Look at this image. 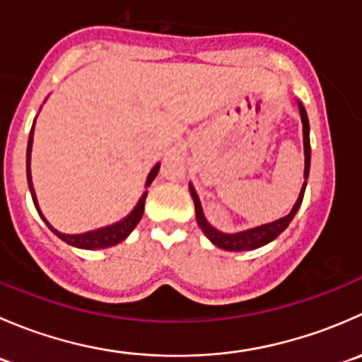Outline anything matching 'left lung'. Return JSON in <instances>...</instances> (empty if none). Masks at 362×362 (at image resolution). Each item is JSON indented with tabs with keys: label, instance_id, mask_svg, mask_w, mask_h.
Returning <instances> with one entry per match:
<instances>
[{
	"label": "left lung",
	"instance_id": "obj_1",
	"mask_svg": "<svg viewBox=\"0 0 362 362\" xmlns=\"http://www.w3.org/2000/svg\"><path fill=\"white\" fill-rule=\"evenodd\" d=\"M298 105H299V113H301V122H303V144H305V178H308V173H310V124H308V115H306L305 107H303L301 103H298ZM305 187H306V182H305V185H303L301 192H299V198L293 206V210H291V214L286 215L284 218H279V221L272 222V224H264V226H259V228L236 233V235H226V233L217 231V229L211 228V226L208 224V221L204 218V215H203L202 203H199L198 194H196L194 187H192V185H189V189H191V196H192V199H194L196 218H198L199 228L203 229V233L208 236V240H210L214 245H217L218 249L231 250V252L254 250V249H259V247L266 245V243H269L272 240H275L276 236H279L280 233H282L284 229L291 224V221L294 218L296 211H298V208L301 206L303 196H305Z\"/></svg>",
	"mask_w": 362,
	"mask_h": 362
}]
</instances>
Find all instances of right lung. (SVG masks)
Here are the masks:
<instances>
[{"label": "right lung", "mask_w": 362, "mask_h": 362, "mask_svg": "<svg viewBox=\"0 0 362 362\" xmlns=\"http://www.w3.org/2000/svg\"><path fill=\"white\" fill-rule=\"evenodd\" d=\"M31 144H33V127H31V133H29V140H28V159H25V164H28V184H29V191H31V198H33V203H35L36 210H38V214L42 215V211H40L38 208V202H36V196H35V189H33V182H31V171H29V156H31ZM159 171V164H156L154 168H152V171L148 173L147 177V185L145 187H148V185L152 184V180L156 178V175H158ZM145 198H147V192H145L144 196H141V199L138 202L136 206H134V210L131 211L129 215H127L126 218H122L120 222H117V224L113 226H108V228H101V229H96V231H89V233H83V235H64V233H59L56 231V229L52 228V226L47 222V218L43 217L42 218L45 221V224L49 226L50 231L54 233V235L59 236L63 242L69 243V245L73 247H78V249H87V250H94V249H107V247H113L117 245V243L122 242L124 238H126L127 235H129L131 231H133L134 228H136V224L140 222L141 215H144V206H145Z\"/></svg>", "instance_id": "add662e5"}]
</instances>
